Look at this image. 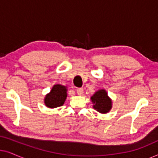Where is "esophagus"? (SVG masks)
Returning <instances> with one entry per match:
<instances>
[{
  "mask_svg": "<svg viewBox=\"0 0 158 158\" xmlns=\"http://www.w3.org/2000/svg\"><path fill=\"white\" fill-rule=\"evenodd\" d=\"M77 94L79 96H82L83 94V88H77Z\"/></svg>",
  "mask_w": 158,
  "mask_h": 158,
  "instance_id": "34e87169",
  "label": "esophagus"
}]
</instances>
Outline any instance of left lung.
Here are the masks:
<instances>
[{"mask_svg":"<svg viewBox=\"0 0 158 158\" xmlns=\"http://www.w3.org/2000/svg\"><path fill=\"white\" fill-rule=\"evenodd\" d=\"M93 107L101 114H107L112 108V100L105 89H100L90 97Z\"/></svg>","mask_w":158,"mask_h":158,"instance_id":"8db88e82","label":"left lung"}]
</instances>
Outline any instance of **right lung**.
Listing matches in <instances>:
<instances>
[{"label":"right lung","mask_w":158,"mask_h":158,"mask_svg":"<svg viewBox=\"0 0 158 158\" xmlns=\"http://www.w3.org/2000/svg\"><path fill=\"white\" fill-rule=\"evenodd\" d=\"M68 87L61 84H56L52 88L49 94L44 97V103L49 109L61 106L64 104L68 96Z\"/></svg>","instance_id":"obj_1"}]
</instances>
